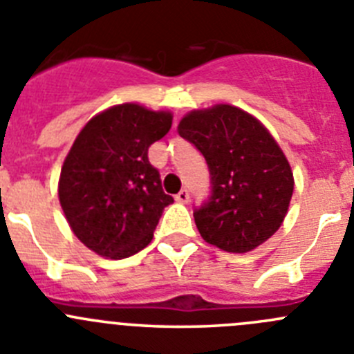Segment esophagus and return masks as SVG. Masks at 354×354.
Returning a JSON list of instances; mask_svg holds the SVG:
<instances>
[{"label":"esophagus","mask_w":354,"mask_h":354,"mask_svg":"<svg viewBox=\"0 0 354 354\" xmlns=\"http://www.w3.org/2000/svg\"><path fill=\"white\" fill-rule=\"evenodd\" d=\"M174 199H176L180 204H187L188 201H190V194H188L187 190H181V192L176 194V197H174Z\"/></svg>","instance_id":"obj_1"}]
</instances>
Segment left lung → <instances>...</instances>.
I'll return each instance as SVG.
<instances>
[{
    "label": "left lung",
    "instance_id": "obj_1",
    "mask_svg": "<svg viewBox=\"0 0 354 354\" xmlns=\"http://www.w3.org/2000/svg\"><path fill=\"white\" fill-rule=\"evenodd\" d=\"M178 132L196 145L211 173L209 203L194 213L203 239L223 252L248 253L274 236L288 213L295 181L269 129L222 102L188 111Z\"/></svg>",
    "mask_w": 354,
    "mask_h": 354
}]
</instances>
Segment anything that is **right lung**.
I'll use <instances>...</instances> for the list:
<instances>
[{"label":"right lung","mask_w":354,"mask_h":354,"mask_svg":"<svg viewBox=\"0 0 354 354\" xmlns=\"http://www.w3.org/2000/svg\"><path fill=\"white\" fill-rule=\"evenodd\" d=\"M173 113L138 102L94 115L78 132L59 176V203L73 234L94 253L120 260L153 239L164 207L148 148L169 132Z\"/></svg>","instance_id":"right-lung-1"}]
</instances>
